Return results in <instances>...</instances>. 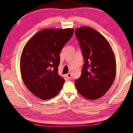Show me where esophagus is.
Returning a JSON list of instances; mask_svg holds the SVG:
<instances>
[{"instance_id":"34e87169","label":"esophagus","mask_w":133,"mask_h":133,"mask_svg":"<svg viewBox=\"0 0 133 133\" xmlns=\"http://www.w3.org/2000/svg\"><path fill=\"white\" fill-rule=\"evenodd\" d=\"M66 76L67 77H68L69 78H71V73H68L66 75Z\"/></svg>"}]
</instances>
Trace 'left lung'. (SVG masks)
Masks as SVG:
<instances>
[{"label":"left lung","instance_id":"8db88e82","mask_svg":"<svg viewBox=\"0 0 133 133\" xmlns=\"http://www.w3.org/2000/svg\"><path fill=\"white\" fill-rule=\"evenodd\" d=\"M84 64L75 85L81 95L89 100L104 96L115 79L116 61L111 47L100 33L87 26L76 28Z\"/></svg>","mask_w":133,"mask_h":133}]
</instances>
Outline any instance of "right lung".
Returning a JSON list of instances; mask_svg holds the SVG:
<instances>
[{"instance_id": "right-lung-1", "label": "right lung", "mask_w": 133, "mask_h": 133, "mask_svg": "<svg viewBox=\"0 0 133 133\" xmlns=\"http://www.w3.org/2000/svg\"><path fill=\"white\" fill-rule=\"evenodd\" d=\"M73 29H46L27 42L22 51L20 67L24 84L42 100L54 97L65 80L58 74L60 53L73 35Z\"/></svg>"}]
</instances>
